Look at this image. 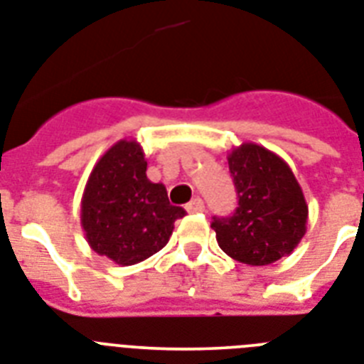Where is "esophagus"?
Segmentation results:
<instances>
[{
  "label": "esophagus",
  "mask_w": 364,
  "mask_h": 364,
  "mask_svg": "<svg viewBox=\"0 0 364 364\" xmlns=\"http://www.w3.org/2000/svg\"><path fill=\"white\" fill-rule=\"evenodd\" d=\"M187 211L188 213H202L203 211V202L202 198H194L187 203Z\"/></svg>",
  "instance_id": "34e87169"
}]
</instances>
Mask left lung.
<instances>
[{"mask_svg": "<svg viewBox=\"0 0 364 364\" xmlns=\"http://www.w3.org/2000/svg\"><path fill=\"white\" fill-rule=\"evenodd\" d=\"M239 205L213 220L218 247L247 265H269L294 252L306 233L309 205L288 162L245 141L228 153Z\"/></svg>", "mask_w": 364, "mask_h": 364, "instance_id": "left-lung-1", "label": "left lung"}]
</instances>
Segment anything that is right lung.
<instances>
[{
  "label": "right lung",
  "instance_id": "right-lung-1",
  "mask_svg": "<svg viewBox=\"0 0 364 364\" xmlns=\"http://www.w3.org/2000/svg\"><path fill=\"white\" fill-rule=\"evenodd\" d=\"M146 153L119 140L91 170L80 205V224L91 250L119 265L144 262L166 247L185 209L172 205L166 187L146 176Z\"/></svg>",
  "mask_w": 364,
  "mask_h": 364
}]
</instances>
